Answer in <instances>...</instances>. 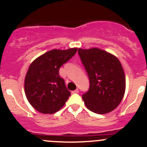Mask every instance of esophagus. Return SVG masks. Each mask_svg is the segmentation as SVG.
<instances>
[{"instance_id": "1", "label": "esophagus", "mask_w": 147, "mask_h": 147, "mask_svg": "<svg viewBox=\"0 0 147 147\" xmlns=\"http://www.w3.org/2000/svg\"><path fill=\"white\" fill-rule=\"evenodd\" d=\"M72 93H79V90H78V89H76L75 90H74V91H72Z\"/></svg>"}]
</instances>
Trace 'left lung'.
Returning a JSON list of instances; mask_svg holds the SVG:
<instances>
[{"label":"left lung","instance_id":"8db88e82","mask_svg":"<svg viewBox=\"0 0 147 147\" xmlns=\"http://www.w3.org/2000/svg\"><path fill=\"white\" fill-rule=\"evenodd\" d=\"M78 54L90 79L89 90L82 97L85 106L99 115L112 112L125 92V75L119 60L96 47L79 48Z\"/></svg>","mask_w":147,"mask_h":147}]
</instances>
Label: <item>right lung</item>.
I'll return each instance as SVG.
<instances>
[{
  "instance_id": "add662e5",
  "label": "right lung",
  "mask_w": 147,
  "mask_h": 147,
  "mask_svg": "<svg viewBox=\"0 0 147 147\" xmlns=\"http://www.w3.org/2000/svg\"><path fill=\"white\" fill-rule=\"evenodd\" d=\"M78 48L52 50L35 59L25 78V92L32 107L42 114L60 110L70 96L59 69L76 53Z\"/></svg>"
}]
</instances>
